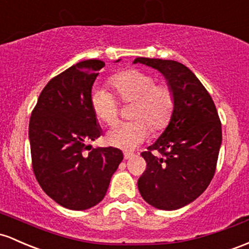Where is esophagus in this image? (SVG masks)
I'll list each match as a JSON object with an SVG mask.
<instances>
[{"label":"esophagus","mask_w":249,"mask_h":249,"mask_svg":"<svg viewBox=\"0 0 249 249\" xmlns=\"http://www.w3.org/2000/svg\"><path fill=\"white\" fill-rule=\"evenodd\" d=\"M133 156H135V155H133L132 152H124V160H131V158H132Z\"/></svg>","instance_id":"obj_1"}]
</instances>
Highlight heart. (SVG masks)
I'll list each match as a JSON object with an SVG mask.
<instances>
[{
	"mask_svg": "<svg viewBox=\"0 0 249 249\" xmlns=\"http://www.w3.org/2000/svg\"><path fill=\"white\" fill-rule=\"evenodd\" d=\"M122 102H133L130 117L133 120L118 123L108 131V145L124 150L138 147L149 137V126L162 130L170 122L175 98L166 85H157L155 78L137 70H129L112 76L110 80ZM91 105L95 116L105 124H113L118 114L116 97L103 87L95 86L91 92Z\"/></svg>",
	"mask_w": 249,
	"mask_h": 249,
	"instance_id": "1",
	"label": "heart"
}]
</instances>
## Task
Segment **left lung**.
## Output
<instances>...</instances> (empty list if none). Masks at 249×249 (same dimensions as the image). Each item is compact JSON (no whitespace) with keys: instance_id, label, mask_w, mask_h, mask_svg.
I'll return each mask as SVG.
<instances>
[{"instance_id":"8db88e82","label":"left lung","mask_w":249,"mask_h":249,"mask_svg":"<svg viewBox=\"0 0 249 249\" xmlns=\"http://www.w3.org/2000/svg\"><path fill=\"white\" fill-rule=\"evenodd\" d=\"M155 68L174 93L170 122L147 151L146 170L138 179L144 201L162 210H176L195 201L207 189L216 169L222 143L221 122L197 76L174 60L137 58L133 64ZM157 149L163 156L152 154Z\"/></svg>"}]
</instances>
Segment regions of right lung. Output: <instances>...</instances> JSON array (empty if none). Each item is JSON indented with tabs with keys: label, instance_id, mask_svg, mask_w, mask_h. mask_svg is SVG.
I'll use <instances>...</instances> for the list:
<instances>
[{
	"label": "right lung",
	"instance_id": "obj_1",
	"mask_svg": "<svg viewBox=\"0 0 249 249\" xmlns=\"http://www.w3.org/2000/svg\"><path fill=\"white\" fill-rule=\"evenodd\" d=\"M104 66L100 60H85L52 79L29 120L35 177L49 197L67 209L86 210L99 203L123 160L117 147L85 152L91 147L87 142L102 135L91 92Z\"/></svg>",
	"mask_w": 249,
	"mask_h": 249
}]
</instances>
